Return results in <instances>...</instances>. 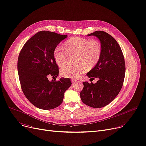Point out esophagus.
<instances>
[{"label": "esophagus", "mask_w": 146, "mask_h": 146, "mask_svg": "<svg viewBox=\"0 0 146 146\" xmlns=\"http://www.w3.org/2000/svg\"><path fill=\"white\" fill-rule=\"evenodd\" d=\"M77 80H72V83L73 84H76V83H77Z\"/></svg>", "instance_id": "1"}]
</instances>
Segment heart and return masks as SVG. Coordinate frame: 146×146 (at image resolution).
I'll return each mask as SVG.
<instances>
[{
	"instance_id": "b5f03b06",
	"label": "heart",
	"mask_w": 146,
	"mask_h": 146,
	"mask_svg": "<svg viewBox=\"0 0 146 146\" xmlns=\"http://www.w3.org/2000/svg\"><path fill=\"white\" fill-rule=\"evenodd\" d=\"M102 46L97 40H91L80 37H74L65 42L64 48L56 46L54 51V59L59 66L62 67L69 60L70 56L76 55V65H67L62 67L61 74L67 78H76L85 73L88 67L92 68L98 62Z\"/></svg>"
}]
</instances>
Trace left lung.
I'll return each instance as SVG.
<instances>
[{"mask_svg": "<svg viewBox=\"0 0 146 146\" xmlns=\"http://www.w3.org/2000/svg\"><path fill=\"white\" fill-rule=\"evenodd\" d=\"M87 35L100 40L102 53L97 64L86 74L89 78L98 80L96 84L84 82L80 97L86 105L101 108L111 103L121 90L125 74L124 56L117 41L105 31H96Z\"/></svg>", "mask_w": 146, "mask_h": 146, "instance_id": "8db88e82", "label": "left lung"}]
</instances>
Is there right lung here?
I'll return each instance as SVG.
<instances>
[{
  "label": "right lung",
  "instance_id": "obj_1",
  "mask_svg": "<svg viewBox=\"0 0 146 146\" xmlns=\"http://www.w3.org/2000/svg\"><path fill=\"white\" fill-rule=\"evenodd\" d=\"M66 37L67 35L49 31H39L26 42L19 54L17 68L22 91L30 102L39 109L50 110L58 107L72 85L68 78L48 80L50 76H58L54 51Z\"/></svg>",
  "mask_w": 146,
  "mask_h": 146
}]
</instances>
